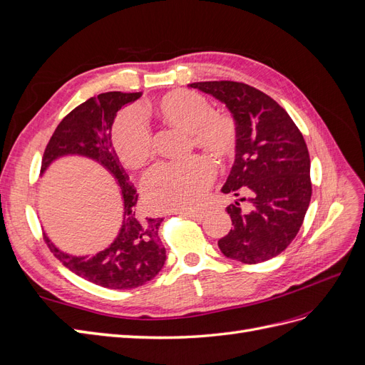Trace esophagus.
<instances>
[{
	"mask_svg": "<svg viewBox=\"0 0 365 365\" xmlns=\"http://www.w3.org/2000/svg\"><path fill=\"white\" fill-rule=\"evenodd\" d=\"M181 216H185V217H190L193 220H202L205 217V213L204 212H176Z\"/></svg>",
	"mask_w": 365,
	"mask_h": 365,
	"instance_id": "34e87169",
	"label": "esophagus"
}]
</instances>
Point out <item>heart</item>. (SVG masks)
I'll return each mask as SVG.
<instances>
[{
	"instance_id": "b5f03b06",
	"label": "heart",
	"mask_w": 365,
	"mask_h": 365,
	"mask_svg": "<svg viewBox=\"0 0 365 365\" xmlns=\"http://www.w3.org/2000/svg\"><path fill=\"white\" fill-rule=\"evenodd\" d=\"M164 126L189 132L195 148L219 161L236 153L239 125L230 113L216 111L200 93L173 90L149 108ZM111 146L128 169H140L153 155V138L145 120L134 111H121L111 126ZM215 180V165L204 157L184 163H163L143 180V195L152 212H189L202 202Z\"/></svg>"
}]
</instances>
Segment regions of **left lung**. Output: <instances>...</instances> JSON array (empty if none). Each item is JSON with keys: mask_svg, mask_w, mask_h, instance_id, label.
Masks as SVG:
<instances>
[{"mask_svg": "<svg viewBox=\"0 0 365 365\" xmlns=\"http://www.w3.org/2000/svg\"><path fill=\"white\" fill-rule=\"evenodd\" d=\"M224 102L239 125L236 160L224 193L230 233L219 239L228 259L260 263L279 256L297 236L312 196L311 158L300 129L284 109L254 86L233 81L190 83Z\"/></svg>", "mask_w": 365, "mask_h": 365, "instance_id": "obj_1", "label": "left lung"}]
</instances>
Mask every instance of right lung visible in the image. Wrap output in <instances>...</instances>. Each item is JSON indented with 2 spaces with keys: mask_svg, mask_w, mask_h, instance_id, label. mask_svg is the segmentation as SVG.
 Segmentation results:
<instances>
[{
  "mask_svg": "<svg viewBox=\"0 0 365 365\" xmlns=\"http://www.w3.org/2000/svg\"><path fill=\"white\" fill-rule=\"evenodd\" d=\"M141 93L109 91L88 98L63 117L42 157L41 173L59 157L83 155L101 163L114 175L123 200V222L106 250L91 257L68 256L43 236L54 257L79 277L108 289H132L152 280L163 269L165 248L158 237L160 217L138 213V193L111 146V126L117 111L135 102Z\"/></svg>",
  "mask_w": 365,
  "mask_h": 365,
  "instance_id": "obj_1",
  "label": "right lung"
}]
</instances>
